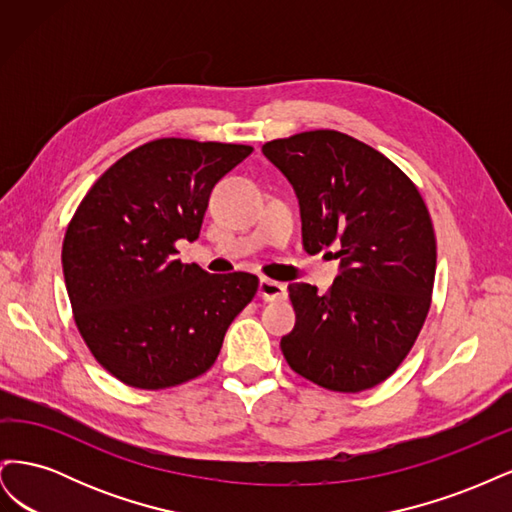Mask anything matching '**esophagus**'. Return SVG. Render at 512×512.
Here are the masks:
<instances>
[{"instance_id": "esophagus-1", "label": "esophagus", "mask_w": 512, "mask_h": 512, "mask_svg": "<svg viewBox=\"0 0 512 512\" xmlns=\"http://www.w3.org/2000/svg\"><path fill=\"white\" fill-rule=\"evenodd\" d=\"M258 294L265 301H277V299H284L286 297V286L282 282H275L269 280V277H262L260 284H258Z\"/></svg>"}]
</instances>
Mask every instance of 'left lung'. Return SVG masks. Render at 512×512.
<instances>
[{"mask_svg": "<svg viewBox=\"0 0 512 512\" xmlns=\"http://www.w3.org/2000/svg\"><path fill=\"white\" fill-rule=\"evenodd\" d=\"M297 192L303 250L342 260L335 284L288 286L297 314L282 337L292 371L322 389L361 393L395 374L431 307L436 232L414 181L337 130L262 145Z\"/></svg>", "mask_w": 512, "mask_h": 512, "instance_id": "8db88e82", "label": "left lung"}]
</instances>
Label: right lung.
<instances>
[{"instance_id":"obj_1","label":"right lung","mask_w":512,"mask_h":512,"mask_svg":"<svg viewBox=\"0 0 512 512\" xmlns=\"http://www.w3.org/2000/svg\"><path fill=\"white\" fill-rule=\"evenodd\" d=\"M252 151L158 138L119 158L76 207L61 247L74 322L123 384L162 391L203 376L256 297L252 273L211 275L177 258V241L200 235L213 185Z\"/></svg>"}]
</instances>
